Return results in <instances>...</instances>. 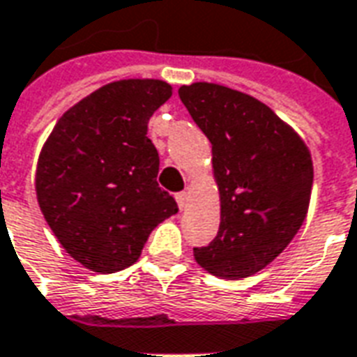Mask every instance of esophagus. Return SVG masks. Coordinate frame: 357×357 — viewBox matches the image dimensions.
<instances>
[{"mask_svg": "<svg viewBox=\"0 0 357 357\" xmlns=\"http://www.w3.org/2000/svg\"><path fill=\"white\" fill-rule=\"evenodd\" d=\"M176 200H178L179 210H185L187 204H189V195H187V192H178V195H176Z\"/></svg>", "mask_w": 357, "mask_h": 357, "instance_id": "1", "label": "esophagus"}]
</instances>
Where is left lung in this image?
Here are the masks:
<instances>
[{
    "instance_id": "8db88e82",
    "label": "left lung",
    "mask_w": 357,
    "mask_h": 357,
    "mask_svg": "<svg viewBox=\"0 0 357 357\" xmlns=\"http://www.w3.org/2000/svg\"><path fill=\"white\" fill-rule=\"evenodd\" d=\"M212 144L221 200L218 236L195 248L204 271L248 278L273 263L303 225L312 192V157L291 126L250 94L215 83L178 91Z\"/></svg>"
}]
</instances>
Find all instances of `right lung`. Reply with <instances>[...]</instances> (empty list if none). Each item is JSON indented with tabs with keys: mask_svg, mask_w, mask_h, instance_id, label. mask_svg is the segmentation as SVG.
Wrapping results in <instances>:
<instances>
[{
	"mask_svg": "<svg viewBox=\"0 0 357 357\" xmlns=\"http://www.w3.org/2000/svg\"><path fill=\"white\" fill-rule=\"evenodd\" d=\"M170 96L158 79L104 84L58 119L39 153V208L66 252L94 273L134 265L153 229L178 213L158 187V153L147 138Z\"/></svg>",
	"mask_w": 357,
	"mask_h": 357,
	"instance_id": "1",
	"label": "right lung"
}]
</instances>
